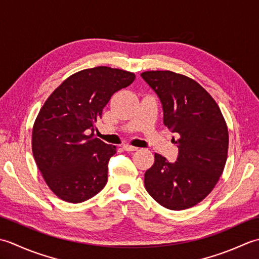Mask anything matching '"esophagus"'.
I'll list each match as a JSON object with an SVG mask.
<instances>
[{
	"label": "esophagus",
	"mask_w": 259,
	"mask_h": 259,
	"mask_svg": "<svg viewBox=\"0 0 259 259\" xmlns=\"http://www.w3.org/2000/svg\"><path fill=\"white\" fill-rule=\"evenodd\" d=\"M123 149H124L126 152H135V151L139 150V149H137V147H134V146L128 145V144L124 145V146H123Z\"/></svg>",
	"instance_id": "34e87169"
}]
</instances>
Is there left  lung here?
Returning <instances> with one entry per match:
<instances>
[{
  "mask_svg": "<svg viewBox=\"0 0 259 259\" xmlns=\"http://www.w3.org/2000/svg\"><path fill=\"white\" fill-rule=\"evenodd\" d=\"M159 96L163 122L179 147L178 160L167 162L155 153L154 164L144 174V186L162 207L184 210L212 191L228 155L229 135L223 113L211 95L192 78L170 70L141 73Z\"/></svg>",
  "mask_w": 259,
  "mask_h": 259,
  "instance_id": "1",
  "label": "left lung"
}]
</instances>
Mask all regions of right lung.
<instances>
[{
    "mask_svg": "<svg viewBox=\"0 0 259 259\" xmlns=\"http://www.w3.org/2000/svg\"><path fill=\"white\" fill-rule=\"evenodd\" d=\"M134 79L135 73L116 68L83 69L62 81L41 107L32 128L33 157L47 186L63 201L83 202L106 186L116 146L94 137L95 123L110 97Z\"/></svg>",
    "mask_w": 259,
    "mask_h": 259,
    "instance_id": "1",
    "label": "right lung"
}]
</instances>
